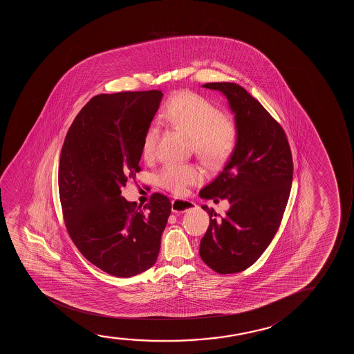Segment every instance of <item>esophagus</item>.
<instances>
[{"mask_svg": "<svg viewBox=\"0 0 354 354\" xmlns=\"http://www.w3.org/2000/svg\"><path fill=\"white\" fill-rule=\"evenodd\" d=\"M194 208H196V204L189 199L175 198L171 201V212L173 213H185V212Z\"/></svg>", "mask_w": 354, "mask_h": 354, "instance_id": "esophagus-1", "label": "esophagus"}]
</instances>
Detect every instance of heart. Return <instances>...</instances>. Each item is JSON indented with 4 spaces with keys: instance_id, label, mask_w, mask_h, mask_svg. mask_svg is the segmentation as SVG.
<instances>
[{
    "instance_id": "obj_1",
    "label": "heart",
    "mask_w": 354,
    "mask_h": 354,
    "mask_svg": "<svg viewBox=\"0 0 354 354\" xmlns=\"http://www.w3.org/2000/svg\"><path fill=\"white\" fill-rule=\"evenodd\" d=\"M162 121L189 134L194 152L204 163L216 165L230 157L237 144V123L207 97L189 91L175 93L165 102L160 115ZM160 131L156 126L146 129L141 145V155L151 160L155 155ZM203 179L197 167L183 163L165 165L158 174L165 189L174 194H184L191 185Z\"/></svg>"
}]
</instances>
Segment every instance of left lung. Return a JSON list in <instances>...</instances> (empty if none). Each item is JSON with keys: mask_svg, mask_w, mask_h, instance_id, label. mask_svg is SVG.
<instances>
[{"mask_svg": "<svg viewBox=\"0 0 354 354\" xmlns=\"http://www.w3.org/2000/svg\"><path fill=\"white\" fill-rule=\"evenodd\" d=\"M220 91L237 123V144L223 171L201 189L204 199L227 198L225 216L202 205L210 216L199 255L220 274L252 266L281 225L290 194L292 156L286 133L266 109L236 83H205Z\"/></svg>", "mask_w": 354, "mask_h": 354, "instance_id": "8db88e82", "label": "left lung"}]
</instances>
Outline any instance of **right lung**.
Wrapping results in <instances>:
<instances>
[{
  "mask_svg": "<svg viewBox=\"0 0 354 354\" xmlns=\"http://www.w3.org/2000/svg\"><path fill=\"white\" fill-rule=\"evenodd\" d=\"M162 97L155 89L95 95L64 141L58 184L68 236L111 276H136L155 265L171 212L165 194H152L144 208L121 196L141 170L142 139Z\"/></svg>",
  "mask_w": 354,
  "mask_h": 354,
  "instance_id": "1",
  "label": "right lung"
}]
</instances>
